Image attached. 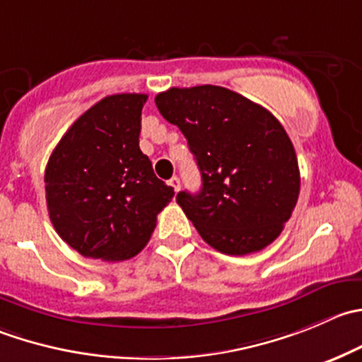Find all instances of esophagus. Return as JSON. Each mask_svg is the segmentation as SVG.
Instances as JSON below:
<instances>
[{
	"label": "esophagus",
	"mask_w": 362,
	"mask_h": 362,
	"mask_svg": "<svg viewBox=\"0 0 362 362\" xmlns=\"http://www.w3.org/2000/svg\"><path fill=\"white\" fill-rule=\"evenodd\" d=\"M168 184H170L171 187H173V191L177 192L178 189H180V178H178V177H173V178H171L170 182H168Z\"/></svg>",
	"instance_id": "1"
}]
</instances>
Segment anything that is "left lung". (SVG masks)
<instances>
[{
  "label": "left lung",
  "mask_w": 362,
  "mask_h": 362,
  "mask_svg": "<svg viewBox=\"0 0 362 362\" xmlns=\"http://www.w3.org/2000/svg\"><path fill=\"white\" fill-rule=\"evenodd\" d=\"M159 113L187 139L202 173L196 194L177 203L203 240L224 255H249L274 242L296 209V150L274 115L228 88H170Z\"/></svg>",
  "instance_id": "1"
}]
</instances>
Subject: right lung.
Instances as JSON below:
<instances>
[{
    "instance_id": "right-lung-1",
    "label": "right lung",
    "mask_w": 362,
    "mask_h": 362,
    "mask_svg": "<svg viewBox=\"0 0 362 362\" xmlns=\"http://www.w3.org/2000/svg\"><path fill=\"white\" fill-rule=\"evenodd\" d=\"M146 99L104 97L70 125L49 157V217L56 233L86 258L120 262L138 255L175 194L139 150Z\"/></svg>"
}]
</instances>
